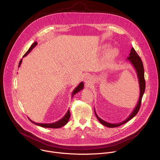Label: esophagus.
<instances>
[{
    "mask_svg": "<svg viewBox=\"0 0 160 160\" xmlns=\"http://www.w3.org/2000/svg\"><path fill=\"white\" fill-rule=\"evenodd\" d=\"M90 77H89V76H85V79H84V80H85V82H86V83H88V82H89V80L90 79Z\"/></svg>",
    "mask_w": 160,
    "mask_h": 160,
    "instance_id": "esophagus-1",
    "label": "esophagus"
}]
</instances>
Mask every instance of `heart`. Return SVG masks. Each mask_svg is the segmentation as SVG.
Returning <instances> with one entry per match:
<instances>
[{"instance_id": "b5f03b06", "label": "heart", "mask_w": 160, "mask_h": 160, "mask_svg": "<svg viewBox=\"0 0 160 160\" xmlns=\"http://www.w3.org/2000/svg\"><path fill=\"white\" fill-rule=\"evenodd\" d=\"M108 46V45L106 44V45H102V49H105L106 47ZM118 52V49L115 48H111L109 49L107 52H106V57L108 58H111V57H113L116 56Z\"/></svg>"}]
</instances>
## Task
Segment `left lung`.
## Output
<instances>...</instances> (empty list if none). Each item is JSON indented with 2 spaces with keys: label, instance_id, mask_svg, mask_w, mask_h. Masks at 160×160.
I'll return each instance as SVG.
<instances>
[{
  "label": "left lung",
  "instance_id": "1",
  "mask_svg": "<svg viewBox=\"0 0 160 160\" xmlns=\"http://www.w3.org/2000/svg\"><path fill=\"white\" fill-rule=\"evenodd\" d=\"M127 60H128L131 62V64L133 65V66L134 67V68L136 70L137 74H138V77L139 79V87H140L139 99L138 104H137V106H135V109H133L132 112L130 114V116L125 120H124L123 122L119 123H108V122L104 121L103 120H102L98 116V115L96 114V112L94 109L95 115H96L97 118L98 119V120L99 121V122L101 124H102L103 125H104L107 127H109V128L119 127V126L127 123V122H128L130 120L133 118L137 115V114H138V112L140 109V107H141L142 98V96L144 95V91H145L146 82H145V79H144V70L143 64H142L141 58L139 56L138 53L136 52V51H135V49L133 48L131 49L129 56L127 58Z\"/></svg>",
  "mask_w": 160,
  "mask_h": 160
}]
</instances>
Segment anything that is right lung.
<instances>
[{"instance_id":"1","label":"right lung","mask_w":160,"mask_h":160,"mask_svg":"<svg viewBox=\"0 0 160 160\" xmlns=\"http://www.w3.org/2000/svg\"><path fill=\"white\" fill-rule=\"evenodd\" d=\"M37 45V42H35L34 43H33V44L31 45V47L29 48V49L28 50V51L25 54V55L23 56L24 58L25 57L28 53H30L31 52V51L36 46V45ZM22 62V59L20 60L19 61V65H18V67L20 66ZM83 83L82 82L79 83V85L74 89V90L73 91V93H72V98L73 97L74 95H75L77 93H78V92H80V90H82L83 88ZM70 118V109H68V112H66V114L65 115V116L62 118L61 120H59V121L58 122H56L54 123H35L33 121H32L30 119H29L33 123L37 125H38L40 127H44V128H61L62 127H63L64 125H65L68 122V120H69Z\"/></svg>"}]
</instances>
